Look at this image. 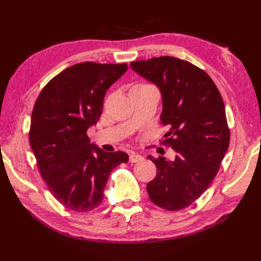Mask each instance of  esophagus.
<instances>
[{
    "mask_svg": "<svg viewBox=\"0 0 261 261\" xmlns=\"http://www.w3.org/2000/svg\"><path fill=\"white\" fill-rule=\"evenodd\" d=\"M143 156L139 153H132L130 156V163H138V162H142Z\"/></svg>",
    "mask_w": 261,
    "mask_h": 261,
    "instance_id": "obj_1",
    "label": "esophagus"
}]
</instances>
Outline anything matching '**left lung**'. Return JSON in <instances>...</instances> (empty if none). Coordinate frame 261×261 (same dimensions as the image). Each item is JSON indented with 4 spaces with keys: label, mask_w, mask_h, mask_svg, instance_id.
Returning a JSON list of instances; mask_svg holds the SVG:
<instances>
[{
    "label": "left lung",
    "mask_w": 261,
    "mask_h": 261,
    "mask_svg": "<svg viewBox=\"0 0 261 261\" xmlns=\"http://www.w3.org/2000/svg\"><path fill=\"white\" fill-rule=\"evenodd\" d=\"M131 68L162 94L160 121L176 152L174 160L154 159L157 175L148 182L151 201L168 211L187 207L211 185L228 151L230 131L221 94L196 66L170 56L138 60Z\"/></svg>",
    "instance_id": "8db88e82"
}]
</instances>
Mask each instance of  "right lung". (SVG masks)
I'll list each match as a JSON object with an SVG mask.
<instances>
[{"label": "right lung", "instance_id": "1", "mask_svg": "<svg viewBox=\"0 0 261 261\" xmlns=\"http://www.w3.org/2000/svg\"><path fill=\"white\" fill-rule=\"evenodd\" d=\"M126 70V64H76L54 77L37 98L30 145L49 190L69 210L97 207L110 173L129 160L125 152L104 151L87 137L102 114L105 93Z\"/></svg>", "mask_w": 261, "mask_h": 261}]
</instances>
